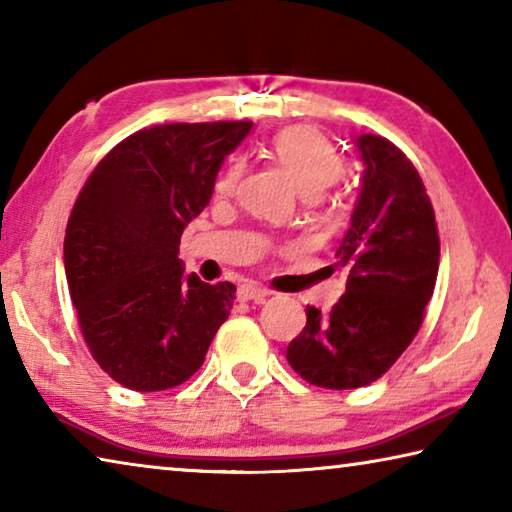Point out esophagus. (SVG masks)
<instances>
[{
  "label": "esophagus",
  "mask_w": 512,
  "mask_h": 512,
  "mask_svg": "<svg viewBox=\"0 0 512 512\" xmlns=\"http://www.w3.org/2000/svg\"><path fill=\"white\" fill-rule=\"evenodd\" d=\"M268 296H271V291L264 289V287H259V284H253V282L241 284L239 291H237V298H239V300H255V302H262V300H266Z\"/></svg>",
  "instance_id": "esophagus-1"
}]
</instances>
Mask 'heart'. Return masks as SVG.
Returning a JSON list of instances; mask_svg holds the SVG:
<instances>
[{"label":"heart","instance_id":"heart-1","mask_svg":"<svg viewBox=\"0 0 512 512\" xmlns=\"http://www.w3.org/2000/svg\"><path fill=\"white\" fill-rule=\"evenodd\" d=\"M275 160L282 164V169L293 178L300 194L307 198H316L325 192L329 185H334L343 173V160L336 153L332 142L323 133L309 126L287 128L280 135H275L271 144ZM241 176V167L235 164L223 176L216 180V192L228 194L237 185Z\"/></svg>","mask_w":512,"mask_h":512}]
</instances>
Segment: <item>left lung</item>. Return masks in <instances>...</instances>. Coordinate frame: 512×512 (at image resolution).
Wrapping results in <instances>:
<instances>
[{"label":"left lung","mask_w":512,"mask_h":512,"mask_svg":"<svg viewBox=\"0 0 512 512\" xmlns=\"http://www.w3.org/2000/svg\"><path fill=\"white\" fill-rule=\"evenodd\" d=\"M363 176L336 266L345 293L327 316L307 307V325L287 361L309 384L368 386L400 359L422 325L436 287L440 239L420 173L384 137L359 135Z\"/></svg>","instance_id":"8db88e82"}]
</instances>
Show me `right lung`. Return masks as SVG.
<instances>
[{
	"label": "right lung",
	"instance_id": "add662e5",
	"mask_svg": "<svg viewBox=\"0 0 512 512\" xmlns=\"http://www.w3.org/2000/svg\"><path fill=\"white\" fill-rule=\"evenodd\" d=\"M253 121L164 124L117 144L81 189L65 275L85 343L131 391L183 384L230 316L235 284L185 275L178 246Z\"/></svg>",
	"mask_w": 512,
	"mask_h": 512
}]
</instances>
